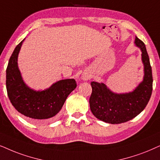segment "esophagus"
<instances>
[{"mask_svg":"<svg viewBox=\"0 0 160 160\" xmlns=\"http://www.w3.org/2000/svg\"><path fill=\"white\" fill-rule=\"evenodd\" d=\"M90 78H91L90 74H89L88 72H84V73H83L82 76V78L84 81L90 79Z\"/></svg>","mask_w":160,"mask_h":160,"instance_id":"34e87169","label":"esophagus"}]
</instances>
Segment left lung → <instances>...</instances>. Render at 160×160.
Returning a JSON list of instances; mask_svg holds the SVG:
<instances>
[{
    "label": "left lung",
    "mask_w": 160,
    "mask_h": 160,
    "mask_svg": "<svg viewBox=\"0 0 160 160\" xmlns=\"http://www.w3.org/2000/svg\"><path fill=\"white\" fill-rule=\"evenodd\" d=\"M134 43L142 51L144 65L143 81L132 92L118 94L103 83L92 82L90 107L98 119L112 124L125 123L133 119L146 108L153 90L152 70L144 42L136 37Z\"/></svg>",
    "instance_id": "1"
}]
</instances>
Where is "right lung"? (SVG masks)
I'll use <instances>...</instances> for the list:
<instances>
[{
	"label": "right lung",
	"mask_w": 160,
	"mask_h": 160,
	"mask_svg": "<svg viewBox=\"0 0 160 160\" xmlns=\"http://www.w3.org/2000/svg\"><path fill=\"white\" fill-rule=\"evenodd\" d=\"M24 39L14 48L8 63L6 80L8 96L17 110L32 121H53L58 118L68 96L77 84L71 78L60 80L42 91L28 88L18 66V53Z\"/></svg>",
	"instance_id": "add662e5"
}]
</instances>
